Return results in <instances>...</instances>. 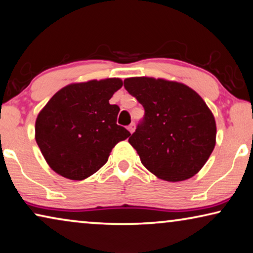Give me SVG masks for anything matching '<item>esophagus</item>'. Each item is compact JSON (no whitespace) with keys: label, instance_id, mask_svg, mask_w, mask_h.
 Segmentation results:
<instances>
[{"label":"esophagus","instance_id":"obj_1","mask_svg":"<svg viewBox=\"0 0 253 253\" xmlns=\"http://www.w3.org/2000/svg\"><path fill=\"white\" fill-rule=\"evenodd\" d=\"M127 129H128V130H129V131H130V133H133V131L135 130V124H134V123H131V124H130V125L127 127Z\"/></svg>","mask_w":253,"mask_h":253}]
</instances>
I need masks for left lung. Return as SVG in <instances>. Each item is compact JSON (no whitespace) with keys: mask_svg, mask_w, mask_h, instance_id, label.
Returning a JSON list of instances; mask_svg holds the SVG:
<instances>
[{"mask_svg":"<svg viewBox=\"0 0 253 253\" xmlns=\"http://www.w3.org/2000/svg\"><path fill=\"white\" fill-rule=\"evenodd\" d=\"M144 108V117L128 138L145 169L159 179L183 181L205 165L215 145L211 110L186 84L155 78L124 80Z\"/></svg>","mask_w":253,"mask_h":253,"instance_id":"left-lung-1","label":"left lung"}]
</instances>
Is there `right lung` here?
I'll return each instance as SVG.
<instances>
[{"mask_svg": "<svg viewBox=\"0 0 253 253\" xmlns=\"http://www.w3.org/2000/svg\"><path fill=\"white\" fill-rule=\"evenodd\" d=\"M123 86L118 78L72 84L52 96L35 122V140L59 175L84 180L108 162L130 133L117 125L119 106L109 99Z\"/></svg>", "mask_w": 253, "mask_h": 253, "instance_id": "right-lung-1", "label": "right lung"}]
</instances>
